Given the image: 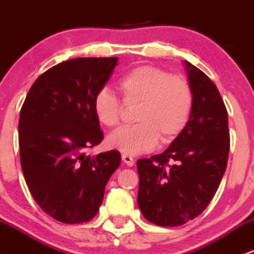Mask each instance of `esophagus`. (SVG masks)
Instances as JSON below:
<instances>
[{"mask_svg":"<svg viewBox=\"0 0 254 254\" xmlns=\"http://www.w3.org/2000/svg\"><path fill=\"white\" fill-rule=\"evenodd\" d=\"M122 160H123V162H124L125 165L127 166V167H132V166H134V163H135L134 158H132L131 156H129V155H122Z\"/></svg>","mask_w":254,"mask_h":254,"instance_id":"34e87169","label":"esophagus"}]
</instances>
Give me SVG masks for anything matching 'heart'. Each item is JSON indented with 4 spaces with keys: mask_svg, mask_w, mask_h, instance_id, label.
I'll return each instance as SVG.
<instances>
[{
    "mask_svg": "<svg viewBox=\"0 0 254 254\" xmlns=\"http://www.w3.org/2000/svg\"><path fill=\"white\" fill-rule=\"evenodd\" d=\"M127 104H139L132 127H122L107 139L109 147L135 156L151 151L158 140L170 143L183 132L190 120L194 94L190 84L181 76L150 65L132 68L119 81ZM93 111L104 127L120 123L123 102L109 88H101L93 99Z\"/></svg>",
    "mask_w": 254,
    "mask_h": 254,
    "instance_id": "1",
    "label": "heart"
}]
</instances>
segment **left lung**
<instances>
[{"mask_svg":"<svg viewBox=\"0 0 254 254\" xmlns=\"http://www.w3.org/2000/svg\"><path fill=\"white\" fill-rule=\"evenodd\" d=\"M184 64L194 94L190 120L165 152L136 162L137 204L145 219L158 226H181L200 215L229 158V118L219 89L203 71Z\"/></svg>","mask_w":254,"mask_h":254,"instance_id":"8db88e82","label":"left lung"}]
</instances>
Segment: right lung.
<instances>
[{"mask_svg":"<svg viewBox=\"0 0 254 254\" xmlns=\"http://www.w3.org/2000/svg\"><path fill=\"white\" fill-rule=\"evenodd\" d=\"M118 58H77L39 76L20 109L19 156L30 194L64 224L93 219L104 188L119 167V151L87 155L103 140L93 99Z\"/></svg>","mask_w":254,"mask_h":254,"instance_id":"add662e5","label":"right lung"}]
</instances>
